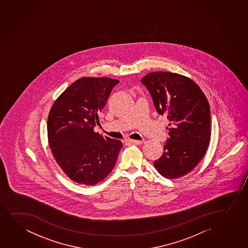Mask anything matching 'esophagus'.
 I'll use <instances>...</instances> for the list:
<instances>
[{"label": "esophagus", "instance_id": "1", "mask_svg": "<svg viewBox=\"0 0 248 248\" xmlns=\"http://www.w3.org/2000/svg\"><path fill=\"white\" fill-rule=\"evenodd\" d=\"M128 141L131 144H135V145H141L143 142L141 140H129Z\"/></svg>", "mask_w": 248, "mask_h": 248}]
</instances>
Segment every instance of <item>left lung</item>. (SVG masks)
I'll return each instance as SVG.
<instances>
[{"label":"left lung","instance_id":"obj_1","mask_svg":"<svg viewBox=\"0 0 248 248\" xmlns=\"http://www.w3.org/2000/svg\"><path fill=\"white\" fill-rule=\"evenodd\" d=\"M158 113L170 121V138L154 166L175 179L189 173L204 156L210 140V108L200 87L183 75L156 71L141 79Z\"/></svg>","mask_w":248,"mask_h":248}]
</instances>
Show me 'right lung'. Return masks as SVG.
<instances>
[{
	"label": "right lung",
	"instance_id": "right-lung-1",
	"mask_svg": "<svg viewBox=\"0 0 248 248\" xmlns=\"http://www.w3.org/2000/svg\"><path fill=\"white\" fill-rule=\"evenodd\" d=\"M119 80L82 78L55 100L47 121L48 146L70 179L95 185L112 171L122 142L94 132L98 112Z\"/></svg>",
	"mask_w": 248,
	"mask_h": 248
}]
</instances>
